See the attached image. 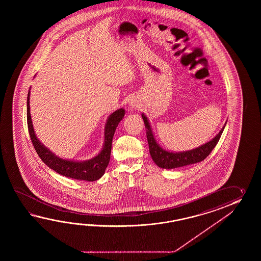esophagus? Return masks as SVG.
I'll return each instance as SVG.
<instances>
[{"label": "esophagus", "mask_w": 261, "mask_h": 261, "mask_svg": "<svg viewBox=\"0 0 261 261\" xmlns=\"http://www.w3.org/2000/svg\"><path fill=\"white\" fill-rule=\"evenodd\" d=\"M129 106H132V107L134 108V109H136V108H138L139 107L138 102H137V101H136L135 100H130V102H129Z\"/></svg>", "instance_id": "1"}]
</instances>
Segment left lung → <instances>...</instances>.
I'll list each match as a JSON object with an SVG mask.
<instances>
[{
    "label": "left lung",
    "mask_w": 261,
    "mask_h": 261,
    "mask_svg": "<svg viewBox=\"0 0 261 261\" xmlns=\"http://www.w3.org/2000/svg\"><path fill=\"white\" fill-rule=\"evenodd\" d=\"M142 117L144 119V126L146 128V138L149 145L150 155L155 164L162 169H174L179 167L187 166L189 164H194L205 160L211 153L212 150L216 147L226 126L225 124L219 133L210 142L202 144L195 149L189 150L186 152L173 153L161 148L156 143L155 137L153 135L152 128L147 120V117H145L144 114H142Z\"/></svg>",
    "instance_id": "1"
}]
</instances>
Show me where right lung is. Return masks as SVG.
Here are the masks:
<instances>
[{
  "mask_svg": "<svg viewBox=\"0 0 261 261\" xmlns=\"http://www.w3.org/2000/svg\"><path fill=\"white\" fill-rule=\"evenodd\" d=\"M125 115L124 109H118L111 114L106 122L105 128V144L99 155L87 161H72L63 160L54 155L50 150L44 147L34 133V126L30 113V90L27 97V123L29 133L34 144V149L45 165L56 172L66 177L73 178L85 181H96L106 172L111 155L112 141L118 123L122 120Z\"/></svg>",
  "mask_w": 261,
  "mask_h": 261,
  "instance_id": "1",
  "label": "right lung"
}]
</instances>
